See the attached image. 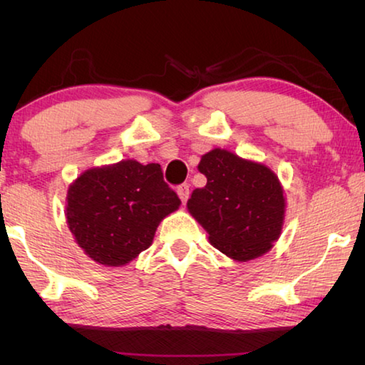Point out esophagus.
<instances>
[{
  "instance_id": "esophagus-1",
  "label": "esophagus",
  "mask_w": 365,
  "mask_h": 365,
  "mask_svg": "<svg viewBox=\"0 0 365 365\" xmlns=\"http://www.w3.org/2000/svg\"><path fill=\"white\" fill-rule=\"evenodd\" d=\"M177 193H178V196H180V200L183 202H187V200L190 197V185L188 183H182L180 187L177 188Z\"/></svg>"
}]
</instances>
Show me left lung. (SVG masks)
Returning <instances> with one entry per match:
<instances>
[{
  "mask_svg": "<svg viewBox=\"0 0 365 365\" xmlns=\"http://www.w3.org/2000/svg\"><path fill=\"white\" fill-rule=\"evenodd\" d=\"M207 178L187 202L209 242L235 261H251L279 240L285 219L283 188L264 164L225 150L209 151L197 165Z\"/></svg>",
  "mask_w": 365,
  "mask_h": 365,
  "instance_id": "left-lung-1",
  "label": "left lung"
}]
</instances>
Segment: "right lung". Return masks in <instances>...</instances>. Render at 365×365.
<instances>
[{"label":"right lung","instance_id":"obj_1","mask_svg":"<svg viewBox=\"0 0 365 365\" xmlns=\"http://www.w3.org/2000/svg\"><path fill=\"white\" fill-rule=\"evenodd\" d=\"M178 206L159 164L127 159L85 170L67 191L66 217L85 255L119 267L150 248L160 220Z\"/></svg>","mask_w":365,"mask_h":365}]
</instances>
